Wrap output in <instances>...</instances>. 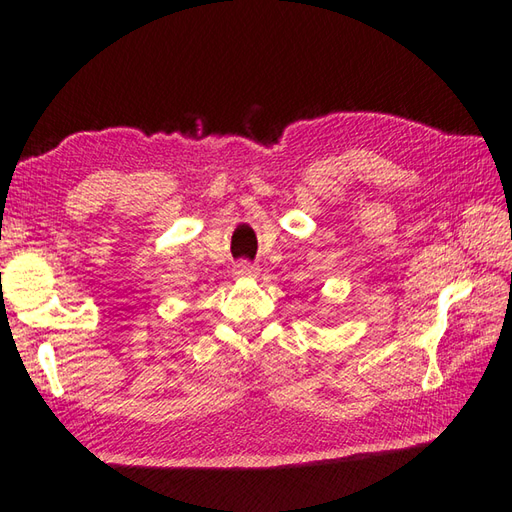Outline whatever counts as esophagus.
I'll use <instances>...</instances> for the list:
<instances>
[{"label":"esophagus","instance_id":"esophagus-1","mask_svg":"<svg viewBox=\"0 0 512 512\" xmlns=\"http://www.w3.org/2000/svg\"><path fill=\"white\" fill-rule=\"evenodd\" d=\"M257 270H259V268H257L255 264L239 262V264H235V268H233V275L239 277V279H246V277H255Z\"/></svg>","mask_w":512,"mask_h":512}]
</instances>
